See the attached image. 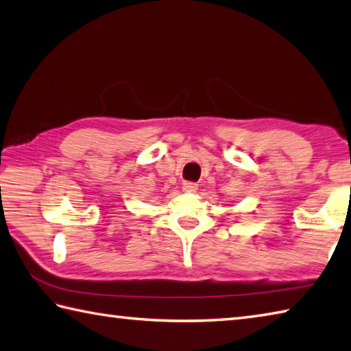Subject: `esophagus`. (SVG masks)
Instances as JSON below:
<instances>
[{"mask_svg":"<svg viewBox=\"0 0 351 351\" xmlns=\"http://www.w3.org/2000/svg\"><path fill=\"white\" fill-rule=\"evenodd\" d=\"M198 189V184L194 182H184L183 183V191L184 193H195Z\"/></svg>","mask_w":351,"mask_h":351,"instance_id":"34e87169","label":"esophagus"}]
</instances>
